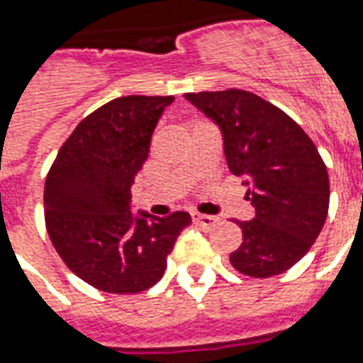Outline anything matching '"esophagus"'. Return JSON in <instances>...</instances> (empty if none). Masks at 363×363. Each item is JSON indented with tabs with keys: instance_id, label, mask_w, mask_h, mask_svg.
<instances>
[{
	"instance_id": "esophagus-1",
	"label": "esophagus",
	"mask_w": 363,
	"mask_h": 363,
	"mask_svg": "<svg viewBox=\"0 0 363 363\" xmlns=\"http://www.w3.org/2000/svg\"><path fill=\"white\" fill-rule=\"evenodd\" d=\"M192 220L194 224H198L203 230H211V228L215 226L216 222L220 220L218 216H211V215H201V213H192Z\"/></svg>"
}]
</instances>
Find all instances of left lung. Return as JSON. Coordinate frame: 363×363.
<instances>
[{"label":"left lung","mask_w":363,"mask_h":363,"mask_svg":"<svg viewBox=\"0 0 363 363\" xmlns=\"http://www.w3.org/2000/svg\"><path fill=\"white\" fill-rule=\"evenodd\" d=\"M184 98L218 124L228 167L245 177L256 209L252 220H235L242 241L230 262L256 279L284 273L309 252L328 216L330 179L315 143L284 111L247 90Z\"/></svg>","instance_id":"left-lung-1"}]
</instances>
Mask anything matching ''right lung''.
<instances>
[{
    "label": "right lung",
    "instance_id": "add662e5",
    "mask_svg": "<svg viewBox=\"0 0 363 363\" xmlns=\"http://www.w3.org/2000/svg\"><path fill=\"white\" fill-rule=\"evenodd\" d=\"M173 96H124L82 118L45 181V226L79 279L109 294H137L162 279L184 211L164 218L130 213L131 184Z\"/></svg>",
    "mask_w": 363,
    "mask_h": 363
}]
</instances>
